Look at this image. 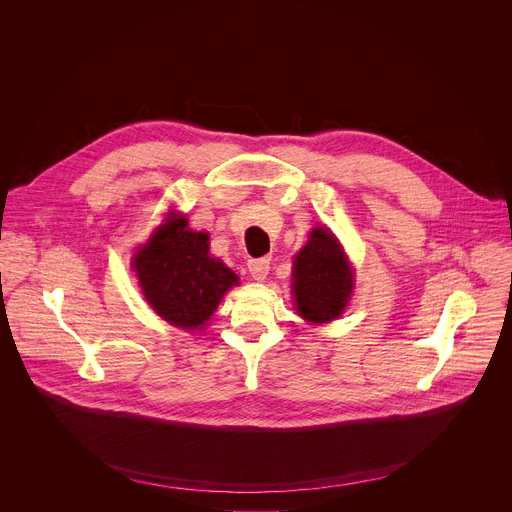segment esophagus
Here are the masks:
<instances>
[{
    "mask_svg": "<svg viewBox=\"0 0 512 512\" xmlns=\"http://www.w3.org/2000/svg\"><path fill=\"white\" fill-rule=\"evenodd\" d=\"M248 272L252 274L254 280L258 282H264L268 278V272H270V262L266 258H254V260H248Z\"/></svg>",
    "mask_w": 512,
    "mask_h": 512,
    "instance_id": "34e87169",
    "label": "esophagus"
}]
</instances>
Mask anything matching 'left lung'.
Returning <instances> with one entry per match:
<instances>
[{"label": "left lung", "mask_w": 512, "mask_h": 512, "mask_svg": "<svg viewBox=\"0 0 512 512\" xmlns=\"http://www.w3.org/2000/svg\"><path fill=\"white\" fill-rule=\"evenodd\" d=\"M353 268L333 232L315 226L295 254L292 293L297 313L309 323H329L345 311L355 288Z\"/></svg>", "instance_id": "8db88e82"}]
</instances>
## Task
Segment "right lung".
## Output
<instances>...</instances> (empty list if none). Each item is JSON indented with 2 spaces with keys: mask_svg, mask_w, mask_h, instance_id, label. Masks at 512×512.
Listing matches in <instances>:
<instances>
[{
  "mask_svg": "<svg viewBox=\"0 0 512 512\" xmlns=\"http://www.w3.org/2000/svg\"><path fill=\"white\" fill-rule=\"evenodd\" d=\"M132 268L153 311L181 329L207 325L238 276L209 254V234L169 213L134 254Z\"/></svg>",
  "mask_w": 512,
  "mask_h": 512,
  "instance_id": "add662e5",
  "label": "right lung"
}]
</instances>
